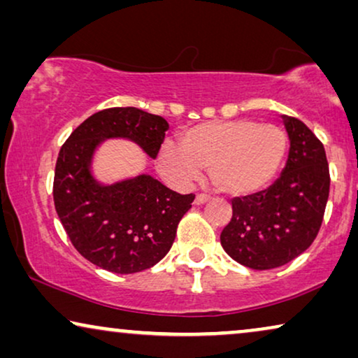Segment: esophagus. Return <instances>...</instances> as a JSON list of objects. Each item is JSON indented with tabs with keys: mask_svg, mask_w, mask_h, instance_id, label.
I'll return each mask as SVG.
<instances>
[{
	"mask_svg": "<svg viewBox=\"0 0 358 358\" xmlns=\"http://www.w3.org/2000/svg\"><path fill=\"white\" fill-rule=\"evenodd\" d=\"M210 200V197L208 195H203V194H199L197 197H195V200H194V203L195 205H203V203H207Z\"/></svg>",
	"mask_w": 358,
	"mask_h": 358,
	"instance_id": "1",
	"label": "esophagus"
}]
</instances>
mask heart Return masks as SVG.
<instances>
[{"mask_svg": "<svg viewBox=\"0 0 358 358\" xmlns=\"http://www.w3.org/2000/svg\"><path fill=\"white\" fill-rule=\"evenodd\" d=\"M285 153L287 135L278 125L251 119L203 122L180 131L178 146H161L158 169L180 185L207 169L210 184L220 192L249 195L275 178Z\"/></svg>", "mask_w": 358, "mask_h": 358, "instance_id": "heart-1", "label": "heart"}]
</instances>
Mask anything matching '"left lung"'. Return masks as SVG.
<instances>
[{"label": "left lung", "mask_w": 358, "mask_h": 358, "mask_svg": "<svg viewBox=\"0 0 358 358\" xmlns=\"http://www.w3.org/2000/svg\"><path fill=\"white\" fill-rule=\"evenodd\" d=\"M290 150L280 178L261 192L231 200L222 246L243 266L267 271L305 252L320 231L329 197L324 146L295 117L282 115Z\"/></svg>", "instance_id": "obj_1"}]
</instances>
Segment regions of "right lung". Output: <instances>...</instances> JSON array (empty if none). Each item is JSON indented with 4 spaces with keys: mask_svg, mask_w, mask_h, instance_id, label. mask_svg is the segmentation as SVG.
I'll return each mask as SVG.
<instances>
[{
    "mask_svg": "<svg viewBox=\"0 0 358 358\" xmlns=\"http://www.w3.org/2000/svg\"><path fill=\"white\" fill-rule=\"evenodd\" d=\"M169 124L136 107L96 112L68 136L58 153L53 200L76 251L97 267L135 273L169 252L180 218L195 195H180L150 174L102 184L92 174L94 153L106 140L134 141L156 158Z\"/></svg>",
    "mask_w": 358,
    "mask_h": 358,
    "instance_id": "obj_1",
    "label": "right lung"
}]
</instances>
